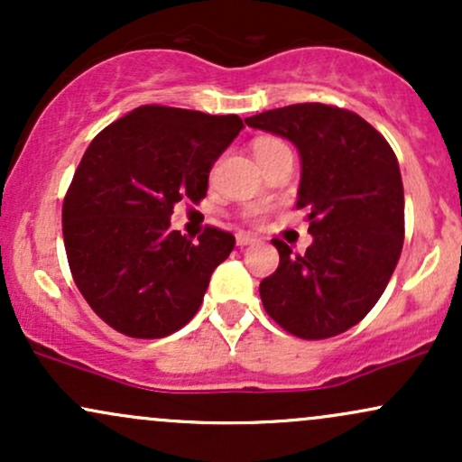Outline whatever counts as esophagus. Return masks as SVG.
Listing matches in <instances>:
<instances>
[{"label":"esophagus","mask_w":462,"mask_h":462,"mask_svg":"<svg viewBox=\"0 0 462 462\" xmlns=\"http://www.w3.org/2000/svg\"><path fill=\"white\" fill-rule=\"evenodd\" d=\"M258 238L256 236H252V235H236V245L238 247H247V245H254V243H256Z\"/></svg>","instance_id":"esophagus-1"}]
</instances>
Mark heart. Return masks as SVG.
I'll list each match as a JSON object with an SVG mask.
<instances>
[{
	"label": "heart",
	"instance_id": "1",
	"mask_svg": "<svg viewBox=\"0 0 462 462\" xmlns=\"http://www.w3.org/2000/svg\"><path fill=\"white\" fill-rule=\"evenodd\" d=\"M284 143L280 139H273V136H261V139L254 141V153H256V161H263L269 153L284 150Z\"/></svg>",
	"mask_w": 462,
	"mask_h": 462
}]
</instances>
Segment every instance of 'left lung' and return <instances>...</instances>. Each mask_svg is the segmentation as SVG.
<instances>
[{
	"label": "left lung",
	"instance_id": "8db88e82",
	"mask_svg": "<svg viewBox=\"0 0 462 462\" xmlns=\"http://www.w3.org/2000/svg\"><path fill=\"white\" fill-rule=\"evenodd\" d=\"M298 147V208L312 245L293 254L280 238L278 269L261 300L286 332L309 341L349 330L384 293L404 245V187L391 145L352 110L293 104L245 119Z\"/></svg>",
	"mask_w": 462,
	"mask_h": 462
}]
</instances>
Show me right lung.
<instances>
[{
  "label": "right lung",
  "mask_w": 462,
  "mask_h": 462,
  "mask_svg": "<svg viewBox=\"0 0 462 462\" xmlns=\"http://www.w3.org/2000/svg\"><path fill=\"white\" fill-rule=\"evenodd\" d=\"M243 130L241 116L141 106L84 152L62 204L69 269L97 317L134 338H162L193 319L235 236L171 230L173 206L198 204L208 173Z\"/></svg>",
  "instance_id": "add662e5"
}]
</instances>
